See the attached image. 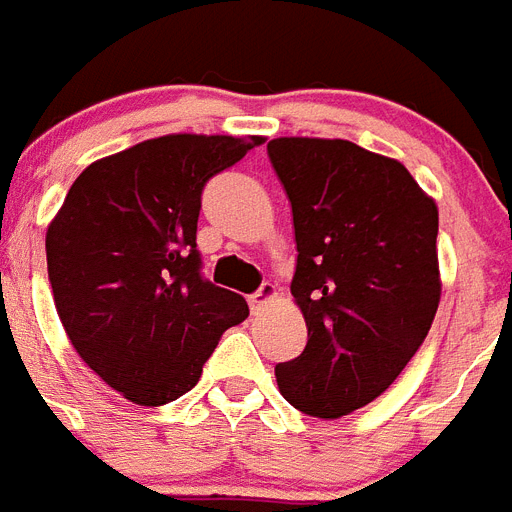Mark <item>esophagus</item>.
<instances>
[{
    "mask_svg": "<svg viewBox=\"0 0 512 512\" xmlns=\"http://www.w3.org/2000/svg\"><path fill=\"white\" fill-rule=\"evenodd\" d=\"M274 298H277V290H274V285H264L256 295H251V308L253 311H261V308L266 306V303H272Z\"/></svg>",
    "mask_w": 512,
    "mask_h": 512,
    "instance_id": "esophagus-1",
    "label": "esophagus"
}]
</instances>
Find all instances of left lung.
<instances>
[{"label":"left lung","instance_id":"8db88e82","mask_svg":"<svg viewBox=\"0 0 512 512\" xmlns=\"http://www.w3.org/2000/svg\"><path fill=\"white\" fill-rule=\"evenodd\" d=\"M266 151L293 206L290 293L308 327L274 377L293 408L332 421L377 400L432 327L439 211L398 159L342 138L290 135Z\"/></svg>","mask_w":512,"mask_h":512}]
</instances>
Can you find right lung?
I'll list each match as a JSON object with an SVG mask.
<instances>
[{"label":"right lung","mask_w":512,"mask_h":512,"mask_svg":"<svg viewBox=\"0 0 512 512\" xmlns=\"http://www.w3.org/2000/svg\"><path fill=\"white\" fill-rule=\"evenodd\" d=\"M261 135L172 133L80 172L46 230L59 322L75 353L122 398L164 405L196 387L243 295L206 282L196 251L206 180Z\"/></svg>","instance_id":"1"}]
</instances>
